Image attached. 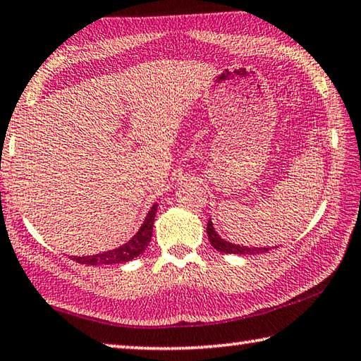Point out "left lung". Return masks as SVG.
I'll return each instance as SVG.
<instances>
[{
	"instance_id": "1",
	"label": "left lung",
	"mask_w": 361,
	"mask_h": 361,
	"mask_svg": "<svg viewBox=\"0 0 361 361\" xmlns=\"http://www.w3.org/2000/svg\"><path fill=\"white\" fill-rule=\"evenodd\" d=\"M207 233H208L209 243H212V246L216 249V251L224 252V254H260V252H267L268 249H270V247H247V246L228 243V241L221 238L219 235L216 233L212 219H208Z\"/></svg>"
}]
</instances>
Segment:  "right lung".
<instances>
[{
    "label": "right lung",
    "mask_w": 361,
    "mask_h": 361,
    "mask_svg": "<svg viewBox=\"0 0 361 361\" xmlns=\"http://www.w3.org/2000/svg\"><path fill=\"white\" fill-rule=\"evenodd\" d=\"M156 212H158V203H154L145 221H143V224L140 226L139 232H137L134 237L128 241V243H124L123 246L116 249H112V251H106L101 254L83 255V257H77V255H74L72 260H75L78 264H83V265H112V264H126V262L139 257V255L145 251V247L149 245V241H152Z\"/></svg>",
    "instance_id": "obj_1"
}]
</instances>
